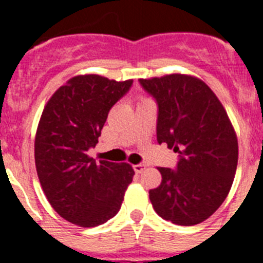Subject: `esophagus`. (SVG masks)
I'll return each mask as SVG.
<instances>
[{"label": "esophagus", "instance_id": "34e87169", "mask_svg": "<svg viewBox=\"0 0 263 263\" xmlns=\"http://www.w3.org/2000/svg\"><path fill=\"white\" fill-rule=\"evenodd\" d=\"M134 171H136L137 174H141L143 171V170L146 168V164L143 163H139V164H134Z\"/></svg>", "mask_w": 263, "mask_h": 263}]
</instances>
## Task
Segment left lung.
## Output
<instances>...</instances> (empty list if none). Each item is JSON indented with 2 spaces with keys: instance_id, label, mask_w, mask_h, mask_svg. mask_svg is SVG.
<instances>
[{
  "instance_id": "obj_1",
  "label": "left lung",
  "mask_w": 263,
  "mask_h": 263,
  "mask_svg": "<svg viewBox=\"0 0 263 263\" xmlns=\"http://www.w3.org/2000/svg\"><path fill=\"white\" fill-rule=\"evenodd\" d=\"M139 81L158 103V142L180 154L176 170L158 167L162 182L148 192L153 208L173 224H200L224 203L233 184L236 130L201 79L171 73Z\"/></svg>"
}]
</instances>
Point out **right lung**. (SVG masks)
Listing matches in <instances>:
<instances>
[{
  "instance_id": "obj_1",
  "label": "right lung",
  "mask_w": 263,
  "mask_h": 263,
  "mask_svg": "<svg viewBox=\"0 0 263 263\" xmlns=\"http://www.w3.org/2000/svg\"><path fill=\"white\" fill-rule=\"evenodd\" d=\"M133 80L78 75L50 97L36 127L34 157L42 190L55 212L83 228L115 217L132 183V164L96 162V146L111 106Z\"/></svg>"
}]
</instances>
